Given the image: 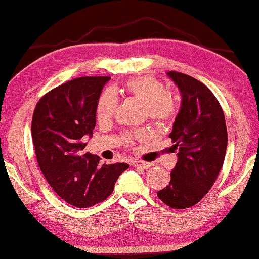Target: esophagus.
Listing matches in <instances>:
<instances>
[{"instance_id":"1","label":"esophagus","mask_w":259,"mask_h":259,"mask_svg":"<svg viewBox=\"0 0 259 259\" xmlns=\"http://www.w3.org/2000/svg\"><path fill=\"white\" fill-rule=\"evenodd\" d=\"M131 166L133 167H141L144 169H148L152 166L151 162H147V161H134L131 162Z\"/></svg>"}]
</instances>
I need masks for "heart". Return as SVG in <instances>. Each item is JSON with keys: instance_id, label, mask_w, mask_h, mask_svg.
I'll return each mask as SVG.
<instances>
[{"instance_id": "b5f03b06", "label": "heart", "mask_w": 259, "mask_h": 259, "mask_svg": "<svg viewBox=\"0 0 259 259\" xmlns=\"http://www.w3.org/2000/svg\"><path fill=\"white\" fill-rule=\"evenodd\" d=\"M123 93L137 100L146 103L148 117L155 122H164L175 117L177 112L176 97L166 90L161 81L150 75L139 76L125 82L122 89ZM118 108V97L112 90L104 91L99 98L97 106V115L99 120L112 118ZM145 134L138 131L134 138H144ZM133 141V137H126V142Z\"/></svg>"}]
</instances>
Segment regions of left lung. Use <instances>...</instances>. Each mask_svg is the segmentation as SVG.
I'll return each mask as SVG.
<instances>
[{
	"label": "left lung",
	"instance_id": "left-lung-1",
	"mask_svg": "<svg viewBox=\"0 0 259 259\" xmlns=\"http://www.w3.org/2000/svg\"><path fill=\"white\" fill-rule=\"evenodd\" d=\"M167 74L183 97L169 135L178 161L169 185L157 195L169 207L186 209L199 202L216 181L226 155L227 128L221 104L205 84L177 71Z\"/></svg>",
	"mask_w": 259,
	"mask_h": 259
}]
</instances>
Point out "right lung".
<instances>
[{
    "mask_svg": "<svg viewBox=\"0 0 259 259\" xmlns=\"http://www.w3.org/2000/svg\"><path fill=\"white\" fill-rule=\"evenodd\" d=\"M109 76H82L54 88L36 103L32 139L38 167L59 197L88 208L112 194L128 163L101 164L100 157L83 152L82 138L96 126L98 100Z\"/></svg>",
    "mask_w": 259,
    "mask_h": 259,
    "instance_id": "1",
    "label": "right lung"
}]
</instances>
